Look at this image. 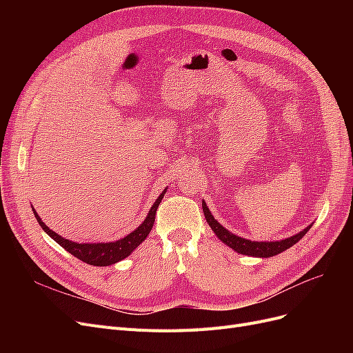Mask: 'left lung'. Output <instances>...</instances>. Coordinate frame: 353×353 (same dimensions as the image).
<instances>
[{
  "label": "left lung",
  "mask_w": 353,
  "mask_h": 353,
  "mask_svg": "<svg viewBox=\"0 0 353 353\" xmlns=\"http://www.w3.org/2000/svg\"><path fill=\"white\" fill-rule=\"evenodd\" d=\"M201 208H203V213H205V218L209 223V227L212 228V231L216 234V237L223 243L227 244L228 248H231L232 250H236L237 253L241 254H248V256H254V258H271V256L279 254L287 249H290L293 244H296L299 240H301L305 234L311 230V225H307L305 230H302L301 232L294 234L292 237H287L284 240H276V241H252L248 239H243L232 234L231 231H228L227 228H223L221 223L213 218L212 212L209 210L206 201H201Z\"/></svg>",
  "instance_id": "8db88e82"
}]
</instances>
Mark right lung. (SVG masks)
Masks as SVG:
<instances>
[{"instance_id":"add662e5","label":"right lung","mask_w":353,"mask_h":353,"mask_svg":"<svg viewBox=\"0 0 353 353\" xmlns=\"http://www.w3.org/2000/svg\"><path fill=\"white\" fill-rule=\"evenodd\" d=\"M166 190L168 188H165L162 191V194L156 199V201L153 203L150 210H148L147 216L141 222L140 227L135 228L132 232L128 234V236H125L123 239H119L116 241H108V243H77V241L68 240L65 237L59 236L57 232L50 230L46 223L42 222L37 210L34 208H32V210H34V215L41 225V228L44 230L52 240L59 243L63 249L68 250L70 254H73L74 258H78L88 265L108 266V265H113L116 262H121L122 259L128 258V256H130L138 248V245H140L145 240L148 232L152 231V228L154 225L156 210L160 205V201H162Z\"/></svg>"}]
</instances>
